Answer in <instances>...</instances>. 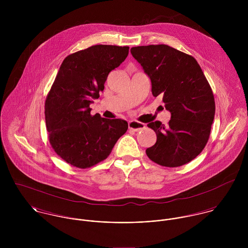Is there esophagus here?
<instances>
[{
    "label": "esophagus",
    "instance_id": "obj_1",
    "mask_svg": "<svg viewBox=\"0 0 248 248\" xmlns=\"http://www.w3.org/2000/svg\"><path fill=\"white\" fill-rule=\"evenodd\" d=\"M128 125H129V129L132 130V131H134V132H139V131H140V130L145 128V125H144L143 123L135 121V120L130 121V122L128 123Z\"/></svg>",
    "mask_w": 248,
    "mask_h": 248
}]
</instances>
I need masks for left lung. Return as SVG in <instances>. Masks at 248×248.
Here are the masks:
<instances>
[{
    "instance_id": "1",
    "label": "left lung",
    "mask_w": 248,
    "mask_h": 248,
    "mask_svg": "<svg viewBox=\"0 0 248 248\" xmlns=\"http://www.w3.org/2000/svg\"><path fill=\"white\" fill-rule=\"evenodd\" d=\"M152 83L155 97L171 112L169 124H148L156 134V142L146 150L154 162L178 167L199 155L208 141L215 117L211 87L197 60L167 45H150L131 48Z\"/></svg>"
}]
</instances>
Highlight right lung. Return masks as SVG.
<instances>
[{"label": "right lung", "mask_w": 248, "mask_h": 248, "mask_svg": "<svg viewBox=\"0 0 248 248\" xmlns=\"http://www.w3.org/2000/svg\"><path fill=\"white\" fill-rule=\"evenodd\" d=\"M129 46L96 45L67 56L46 96L45 115L55 153L77 168L106 159L127 129V121L91 114L109 71L119 67Z\"/></svg>", "instance_id": "right-lung-1"}]
</instances>
